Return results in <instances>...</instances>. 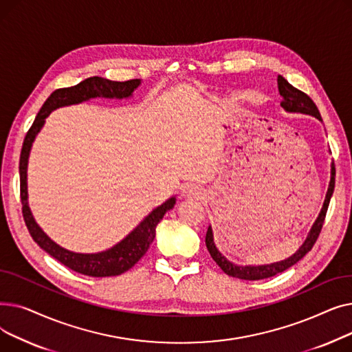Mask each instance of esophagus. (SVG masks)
<instances>
[{"instance_id": "esophagus-1", "label": "esophagus", "mask_w": 352, "mask_h": 352, "mask_svg": "<svg viewBox=\"0 0 352 352\" xmlns=\"http://www.w3.org/2000/svg\"><path fill=\"white\" fill-rule=\"evenodd\" d=\"M202 195V191L199 187L194 186V184H187V186L182 187V197L187 198H198Z\"/></svg>"}]
</instances>
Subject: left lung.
<instances>
[{
    "label": "left lung",
    "instance_id": "1",
    "mask_svg": "<svg viewBox=\"0 0 352 352\" xmlns=\"http://www.w3.org/2000/svg\"><path fill=\"white\" fill-rule=\"evenodd\" d=\"M276 82H278V91L280 96L283 97L281 101V107L287 111V113H300V114H307V116H312L316 117L317 120L322 121L320 111L317 108V105L314 104V101L305 94V92L297 89L295 87H292L283 76H278L276 78ZM334 187H336V166L334 162H331V177H329V184H328V190L325 194V199L322 208L316 219V223L312 224L305 241L302 243V245L295 251L291 256H288L287 260L278 261V263H272V264H265V265H236L232 261L227 260V258L221 254L214 243V234H212V228L211 226L207 230L206 234V245L212 256V260L218 264V267L223 270L227 275L234 276V278H239V280H247V281H256V280H264V278H270V276H274L276 274H280L285 270H288L289 267H292L294 264H297L301 258H304L311 248L316 244L317 238L321 232L324 219H325V214L329 206V201L332 197V192H334Z\"/></svg>",
    "mask_w": 352,
    "mask_h": 352
}]
</instances>
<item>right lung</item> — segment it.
I'll list each match as a JSON object with an SVG mask.
<instances>
[{
    "label": "right lung",
    "mask_w": 352,
    "mask_h": 352,
    "mask_svg": "<svg viewBox=\"0 0 352 352\" xmlns=\"http://www.w3.org/2000/svg\"><path fill=\"white\" fill-rule=\"evenodd\" d=\"M141 80L129 81H109L101 77H89L80 84L55 89L47 98L41 107L38 116L35 117L31 128L25 135L21 157H20V188H21V202H23V215L25 226L32 236L34 241L38 244L47 254H50L55 260L68 267L69 270L88 275V276H116L133 268L141 256L150 248L155 238V228L166 211H170L175 206V197H171L157 208L148 214L141 223L129 232L125 238L114 247L96 254H81L63 248L43 231V228L36 224V221L28 206V187H27V168L28 158L32 148V142L36 135L43 129L45 118L61 107H68L74 104H81L91 98H129L133 92L138 88Z\"/></svg>",
    "instance_id": "right-lung-1"
}]
</instances>
